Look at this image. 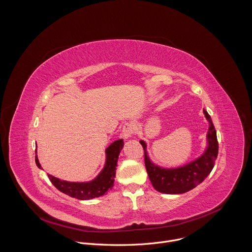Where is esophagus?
<instances>
[{"instance_id":"1","label":"esophagus","mask_w":252,"mask_h":252,"mask_svg":"<svg viewBox=\"0 0 252 252\" xmlns=\"http://www.w3.org/2000/svg\"><path fill=\"white\" fill-rule=\"evenodd\" d=\"M134 133V126L131 124H126L123 127V136L125 138H129Z\"/></svg>"}]
</instances>
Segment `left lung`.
<instances>
[{
	"instance_id": "obj_1",
	"label": "left lung",
	"mask_w": 252,
	"mask_h": 252,
	"mask_svg": "<svg viewBox=\"0 0 252 252\" xmlns=\"http://www.w3.org/2000/svg\"><path fill=\"white\" fill-rule=\"evenodd\" d=\"M203 113L209 122L207 132L208 148L199 158L185 166L165 169L155 165L147 156L146 142L142 140L139 141L145 152V164L149 177L152 185L158 191L167 194L188 192L201 184L211 172L219 155V141L217 130H215L210 116L205 110H203Z\"/></svg>"
}]
</instances>
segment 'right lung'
Returning <instances> with one entry per match:
<instances>
[{"instance_id": "add662e5", "label": "right lung", "mask_w": 252, "mask_h": 252, "mask_svg": "<svg viewBox=\"0 0 252 252\" xmlns=\"http://www.w3.org/2000/svg\"><path fill=\"white\" fill-rule=\"evenodd\" d=\"M124 147L123 139L114 141L112 145L106 149V160L101 172L90 183H67L48 174L51 183L61 192L81 200L92 199L103 195L107 190L112 189L116 177V167L120 153ZM35 164L39 168L41 164L35 156Z\"/></svg>"}]
</instances>
